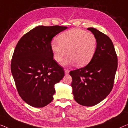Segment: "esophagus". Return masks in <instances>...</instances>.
Returning <instances> with one entry per match:
<instances>
[{
  "mask_svg": "<svg viewBox=\"0 0 128 128\" xmlns=\"http://www.w3.org/2000/svg\"><path fill=\"white\" fill-rule=\"evenodd\" d=\"M64 71H65V74H69V72H70V70L68 69H65Z\"/></svg>",
  "mask_w": 128,
  "mask_h": 128,
  "instance_id": "1",
  "label": "esophagus"
}]
</instances>
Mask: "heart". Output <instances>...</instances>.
<instances>
[{
  "label": "heart",
  "instance_id": "heart-1",
  "mask_svg": "<svg viewBox=\"0 0 128 128\" xmlns=\"http://www.w3.org/2000/svg\"><path fill=\"white\" fill-rule=\"evenodd\" d=\"M58 41L51 43L54 60L58 62L69 54L63 62L65 66L76 63L84 66L90 62L96 51L97 41L94 34L80 28H74L64 32L58 36Z\"/></svg>",
  "mask_w": 128,
  "mask_h": 128
}]
</instances>
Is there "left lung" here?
Returning a JSON list of instances; mask_svg holds the SVG:
<instances>
[{
	"label": "left lung",
	"mask_w": 128,
	"mask_h": 128,
	"mask_svg": "<svg viewBox=\"0 0 128 128\" xmlns=\"http://www.w3.org/2000/svg\"><path fill=\"white\" fill-rule=\"evenodd\" d=\"M95 36L96 51L89 63L70 71L74 100L84 106L99 104L110 94L113 87L117 69V56L111 39L96 28H87Z\"/></svg>",
	"instance_id": "left-lung-1"
}]
</instances>
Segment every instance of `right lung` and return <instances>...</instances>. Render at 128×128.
I'll list each match as a JSON object with an SVG mask.
<instances>
[{
    "mask_svg": "<svg viewBox=\"0 0 128 128\" xmlns=\"http://www.w3.org/2000/svg\"><path fill=\"white\" fill-rule=\"evenodd\" d=\"M66 26H39L19 40L11 63V73L19 95L26 103L43 108L53 100L54 85L64 70L53 59L51 41Z\"/></svg>",
    "mask_w": 128,
    "mask_h": 128,
    "instance_id": "1",
    "label": "right lung"
}]
</instances>
